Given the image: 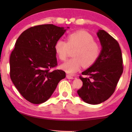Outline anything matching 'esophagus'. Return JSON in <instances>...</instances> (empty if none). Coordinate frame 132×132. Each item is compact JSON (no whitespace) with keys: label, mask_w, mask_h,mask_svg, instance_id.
<instances>
[{"label":"esophagus","mask_w":132,"mask_h":132,"mask_svg":"<svg viewBox=\"0 0 132 132\" xmlns=\"http://www.w3.org/2000/svg\"><path fill=\"white\" fill-rule=\"evenodd\" d=\"M66 77H67V79H74V77H73V76H71L69 75H66Z\"/></svg>","instance_id":"34e87169"}]
</instances>
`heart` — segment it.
Listing matches in <instances>:
<instances>
[{"mask_svg": "<svg viewBox=\"0 0 132 132\" xmlns=\"http://www.w3.org/2000/svg\"><path fill=\"white\" fill-rule=\"evenodd\" d=\"M54 49L59 59L64 61L69 50L73 51V58L61 65V68L69 74H74L81 66L88 67L94 63L99 57L101 48L94 41L92 35L86 31H79L69 35L66 42L60 39L56 42Z\"/></svg>", "mask_w": 132, "mask_h": 132, "instance_id": "b5f03b06", "label": "heart"}]
</instances>
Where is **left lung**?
<instances>
[{"instance_id": "left-lung-1", "label": "left lung", "mask_w": 132, "mask_h": 132, "mask_svg": "<svg viewBox=\"0 0 132 132\" xmlns=\"http://www.w3.org/2000/svg\"><path fill=\"white\" fill-rule=\"evenodd\" d=\"M102 49L97 61L80 76L82 87L77 91L79 97L92 105L101 104L114 93L123 73V60L119 45L116 39L103 30L97 32Z\"/></svg>"}]
</instances>
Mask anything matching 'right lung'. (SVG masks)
Returning <instances> with one entry per match:
<instances>
[{
  "label": "right lung",
  "mask_w": 132,
  "mask_h": 132,
  "mask_svg": "<svg viewBox=\"0 0 132 132\" xmlns=\"http://www.w3.org/2000/svg\"><path fill=\"white\" fill-rule=\"evenodd\" d=\"M53 24L32 27L24 31L10 57V78L21 95L31 103L42 104L50 98L59 82L66 77L57 65L54 46L67 29Z\"/></svg>",
  "instance_id": "add662e5"
}]
</instances>
